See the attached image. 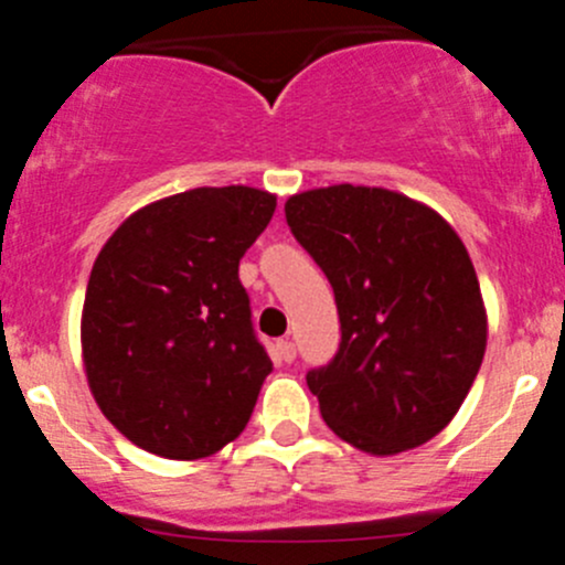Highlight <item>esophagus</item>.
<instances>
[{
    "label": "esophagus",
    "instance_id": "esophagus-1",
    "mask_svg": "<svg viewBox=\"0 0 565 565\" xmlns=\"http://www.w3.org/2000/svg\"><path fill=\"white\" fill-rule=\"evenodd\" d=\"M277 356L282 359V362H294V359H297V344H294L291 339H279Z\"/></svg>",
    "mask_w": 565,
    "mask_h": 565
}]
</instances>
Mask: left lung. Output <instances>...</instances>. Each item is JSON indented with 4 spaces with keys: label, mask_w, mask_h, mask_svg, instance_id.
<instances>
[{
    "label": "left lung",
    "mask_w": 565,
    "mask_h": 565,
    "mask_svg": "<svg viewBox=\"0 0 565 565\" xmlns=\"http://www.w3.org/2000/svg\"><path fill=\"white\" fill-rule=\"evenodd\" d=\"M286 221L337 297L339 351L306 376L326 424L371 456L427 444L487 351L481 286L456 228L407 194L351 183L291 194Z\"/></svg>",
    "instance_id": "obj_1"
}]
</instances>
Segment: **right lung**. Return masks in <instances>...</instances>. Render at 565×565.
I'll use <instances>...</instances> for the list:
<instances>
[{
    "instance_id": "obj_1",
    "label": "right lung",
    "mask_w": 565,
    "mask_h": 565,
    "mask_svg": "<svg viewBox=\"0 0 565 565\" xmlns=\"http://www.w3.org/2000/svg\"><path fill=\"white\" fill-rule=\"evenodd\" d=\"M277 194L201 186L138 209L89 271L82 359L115 430L152 456L198 461L246 430L271 359L252 328L239 257Z\"/></svg>"
}]
</instances>
